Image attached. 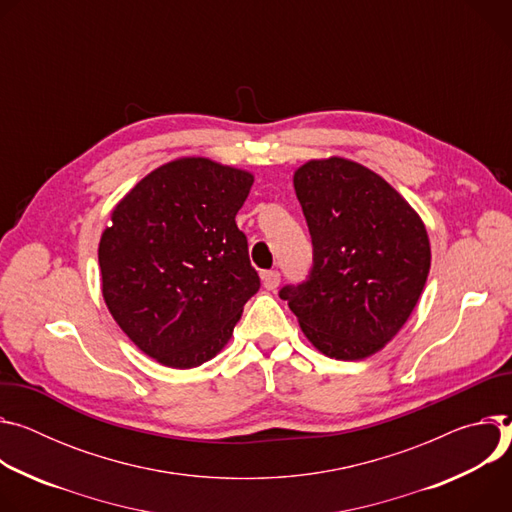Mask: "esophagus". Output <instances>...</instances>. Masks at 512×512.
<instances>
[{
    "label": "esophagus",
    "instance_id": "esophagus-1",
    "mask_svg": "<svg viewBox=\"0 0 512 512\" xmlns=\"http://www.w3.org/2000/svg\"><path fill=\"white\" fill-rule=\"evenodd\" d=\"M262 285H264L266 291H276V287L280 285L278 270H264L262 272Z\"/></svg>",
    "mask_w": 512,
    "mask_h": 512
}]
</instances>
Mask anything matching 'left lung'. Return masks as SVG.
<instances>
[{"instance_id":"8db88e82","label":"left lung","mask_w":512,"mask_h":512,"mask_svg":"<svg viewBox=\"0 0 512 512\" xmlns=\"http://www.w3.org/2000/svg\"><path fill=\"white\" fill-rule=\"evenodd\" d=\"M295 191L313 242V268L282 287L309 342L335 360L380 352L411 317L431 266L417 211L380 175L348 158L309 160Z\"/></svg>"}]
</instances>
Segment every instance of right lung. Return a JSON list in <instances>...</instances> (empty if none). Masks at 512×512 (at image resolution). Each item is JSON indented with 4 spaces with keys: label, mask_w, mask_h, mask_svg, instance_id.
Here are the masks:
<instances>
[{
    "label": "right lung",
    "mask_w": 512,
    "mask_h": 512,
    "mask_svg": "<svg viewBox=\"0 0 512 512\" xmlns=\"http://www.w3.org/2000/svg\"><path fill=\"white\" fill-rule=\"evenodd\" d=\"M252 183L248 170L187 156L152 170L111 211L99 242L101 293L158 364L211 360L260 289L236 225Z\"/></svg>",
    "instance_id": "right-lung-1"
}]
</instances>
